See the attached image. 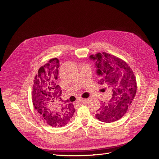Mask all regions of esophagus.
Wrapping results in <instances>:
<instances>
[{
  "mask_svg": "<svg viewBox=\"0 0 159 159\" xmlns=\"http://www.w3.org/2000/svg\"><path fill=\"white\" fill-rule=\"evenodd\" d=\"M88 99H81V101H79V103L80 105H84V104H85L88 103Z\"/></svg>",
  "mask_w": 159,
  "mask_h": 159,
  "instance_id": "34e87169",
  "label": "esophagus"
}]
</instances>
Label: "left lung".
Listing matches in <instances>:
<instances>
[{
    "label": "left lung",
    "instance_id": "obj_1",
    "mask_svg": "<svg viewBox=\"0 0 159 159\" xmlns=\"http://www.w3.org/2000/svg\"><path fill=\"white\" fill-rule=\"evenodd\" d=\"M95 61L98 84L111 91L108 103H103L95 113V117L105 123H112L121 119L137 92V81L132 69L124 60L106 52L89 56ZM106 89V88H105Z\"/></svg>",
    "mask_w": 159,
    "mask_h": 159
}]
</instances>
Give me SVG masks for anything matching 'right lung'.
<instances>
[{
    "instance_id": "right-lung-1",
    "label": "right lung",
    "mask_w": 159,
    "mask_h": 159,
    "mask_svg": "<svg viewBox=\"0 0 159 159\" xmlns=\"http://www.w3.org/2000/svg\"><path fill=\"white\" fill-rule=\"evenodd\" d=\"M60 61L52 58L40 67L34 80L32 103L42 119L52 127L68 124L75 109L72 103H60L61 89L57 84Z\"/></svg>"
}]
</instances>
